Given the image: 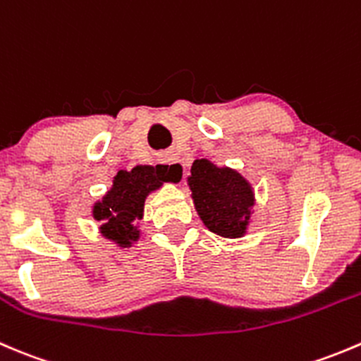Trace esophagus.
Returning <instances> with one entry per match:
<instances>
[{"instance_id": "34e87169", "label": "esophagus", "mask_w": 361, "mask_h": 361, "mask_svg": "<svg viewBox=\"0 0 361 361\" xmlns=\"http://www.w3.org/2000/svg\"><path fill=\"white\" fill-rule=\"evenodd\" d=\"M158 163H159V169H161V172L165 173L170 180L179 182L184 179L185 165L180 161L179 158H177L176 154H172V152H165V154L159 156Z\"/></svg>"}]
</instances>
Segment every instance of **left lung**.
Returning <instances> with one entry per match:
<instances>
[{
	"instance_id": "obj_1",
	"label": "left lung",
	"mask_w": 361,
	"mask_h": 361,
	"mask_svg": "<svg viewBox=\"0 0 361 361\" xmlns=\"http://www.w3.org/2000/svg\"><path fill=\"white\" fill-rule=\"evenodd\" d=\"M188 184L196 212L212 233L226 238L245 233L255 195L251 184L240 173L219 169L207 159H196Z\"/></svg>"
}]
</instances>
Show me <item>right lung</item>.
Instances as JSON below:
<instances>
[{
	"instance_id": "obj_1",
	"label": "right lung",
	"mask_w": 361,
	"mask_h": 361,
	"mask_svg": "<svg viewBox=\"0 0 361 361\" xmlns=\"http://www.w3.org/2000/svg\"><path fill=\"white\" fill-rule=\"evenodd\" d=\"M166 180L170 179L159 166L140 165L131 172L121 170L114 177L112 189L92 209L94 219L102 221L99 231L103 237L116 242L119 247H131L140 237L133 221L142 219L144 202L149 192Z\"/></svg>"
}]
</instances>
